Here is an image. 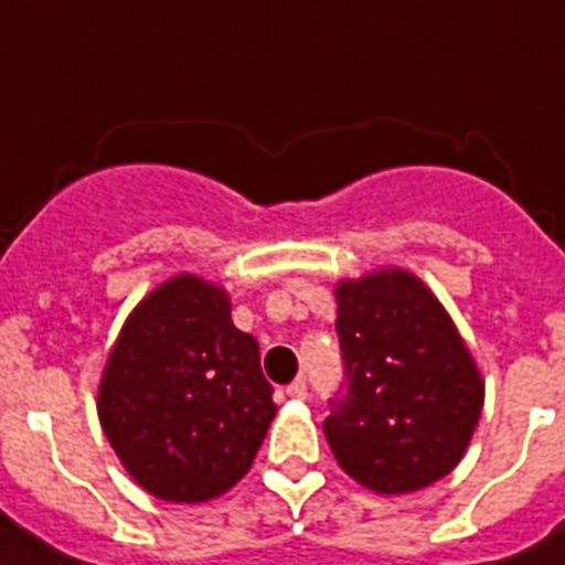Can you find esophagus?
Returning <instances> with one entry per match:
<instances>
[{
	"mask_svg": "<svg viewBox=\"0 0 565 565\" xmlns=\"http://www.w3.org/2000/svg\"><path fill=\"white\" fill-rule=\"evenodd\" d=\"M286 394L291 401H307V382H303V379H295L286 388Z\"/></svg>",
	"mask_w": 565,
	"mask_h": 565,
	"instance_id": "obj_1",
	"label": "esophagus"
}]
</instances>
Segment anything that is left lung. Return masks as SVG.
<instances>
[{"mask_svg":"<svg viewBox=\"0 0 565 565\" xmlns=\"http://www.w3.org/2000/svg\"><path fill=\"white\" fill-rule=\"evenodd\" d=\"M345 385L324 436L370 491H422L460 463L484 382L446 307L422 279L385 267L337 286Z\"/></svg>","mask_w":565,"mask_h":565,"instance_id":"8db88e82","label":"left lung"}]
</instances>
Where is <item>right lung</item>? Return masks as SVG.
Returning <instances> with one entry per match:
<instances>
[{
	"instance_id": "1",
	"label": "right lung",
	"mask_w": 565,
	"mask_h": 565,
	"mask_svg": "<svg viewBox=\"0 0 565 565\" xmlns=\"http://www.w3.org/2000/svg\"><path fill=\"white\" fill-rule=\"evenodd\" d=\"M277 415L255 337L232 300L180 274L135 307L98 385V418L122 467L168 502H207L249 472Z\"/></svg>"
}]
</instances>
